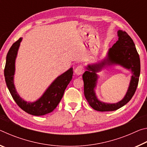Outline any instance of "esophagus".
I'll return each instance as SVG.
<instances>
[{
	"instance_id": "obj_1",
	"label": "esophagus",
	"mask_w": 147,
	"mask_h": 147,
	"mask_svg": "<svg viewBox=\"0 0 147 147\" xmlns=\"http://www.w3.org/2000/svg\"><path fill=\"white\" fill-rule=\"evenodd\" d=\"M84 69L82 65H80L77 66V67L75 69V70H74V73H75V74H77V75H81L82 74L84 73Z\"/></svg>"
}]
</instances>
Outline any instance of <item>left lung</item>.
Instances as JSON below:
<instances>
[{
	"mask_svg": "<svg viewBox=\"0 0 147 147\" xmlns=\"http://www.w3.org/2000/svg\"><path fill=\"white\" fill-rule=\"evenodd\" d=\"M118 36V41L109 50L107 59L98 64L88 65V71L82 75L84 95L91 108L96 111H114L123 107L132 98L138 85L141 66L140 59L135 44L126 32L119 30ZM113 63L121 64L130 69L133 74L127 93L123 100L116 104H107L98 101L95 95L94 88L97 79L96 72L100 70L105 64Z\"/></svg>",
	"mask_w": 147,
	"mask_h": 147,
	"instance_id": "obj_1",
	"label": "left lung"
}]
</instances>
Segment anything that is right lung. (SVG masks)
Segmentation results:
<instances>
[{
    "label": "right lung",
    "mask_w": 147,
    "mask_h": 147,
    "mask_svg": "<svg viewBox=\"0 0 147 147\" xmlns=\"http://www.w3.org/2000/svg\"><path fill=\"white\" fill-rule=\"evenodd\" d=\"M21 40L22 38H21L15 42L7 54L4 68V76L6 85L13 100L23 110L33 115H46L52 112L56 108L63 97L64 91L73 78V67L70 68L65 73L58 76L39 100L32 103L27 102L17 94L13 84L15 61Z\"/></svg>",
    "instance_id": "obj_1"
}]
</instances>
